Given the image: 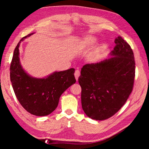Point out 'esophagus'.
Returning <instances> with one entry per match:
<instances>
[{
  "instance_id": "esophagus-1",
  "label": "esophagus",
  "mask_w": 149,
  "mask_h": 149,
  "mask_svg": "<svg viewBox=\"0 0 149 149\" xmlns=\"http://www.w3.org/2000/svg\"><path fill=\"white\" fill-rule=\"evenodd\" d=\"M80 75V71L79 70H76L75 71V73H74V76H75V78L76 79V81L78 80V78Z\"/></svg>"
}]
</instances>
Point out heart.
Here are the masks:
<instances>
[{
  "instance_id": "b5f03b06",
  "label": "heart",
  "mask_w": 149,
  "mask_h": 149,
  "mask_svg": "<svg viewBox=\"0 0 149 149\" xmlns=\"http://www.w3.org/2000/svg\"><path fill=\"white\" fill-rule=\"evenodd\" d=\"M96 42V39L93 36H88L84 37L81 41L80 42V48L83 49H87L91 48L94 45ZM96 56V54L94 53L93 55V58L95 59Z\"/></svg>"
}]
</instances>
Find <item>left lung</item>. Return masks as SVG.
Wrapping results in <instances>:
<instances>
[{
	"label": "left lung",
	"mask_w": 149,
	"mask_h": 149,
	"mask_svg": "<svg viewBox=\"0 0 149 149\" xmlns=\"http://www.w3.org/2000/svg\"><path fill=\"white\" fill-rule=\"evenodd\" d=\"M112 56L83 66L78 82L81 87L82 108L89 118L102 120L114 116L131 93L135 77L134 56L120 36L115 39Z\"/></svg>",
	"instance_id": "left-lung-1"
}]
</instances>
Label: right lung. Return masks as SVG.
Instances as JSON below:
<instances>
[{
    "instance_id": "1",
    "label": "right lung",
    "mask_w": 149,
    "mask_h": 149,
    "mask_svg": "<svg viewBox=\"0 0 149 149\" xmlns=\"http://www.w3.org/2000/svg\"><path fill=\"white\" fill-rule=\"evenodd\" d=\"M33 33L22 38L15 48L10 68V77L18 101L29 113L49 115L56 109L61 94L76 83L74 69L55 71L43 78H36L26 73L20 65L19 46L22 41Z\"/></svg>"
}]
</instances>
